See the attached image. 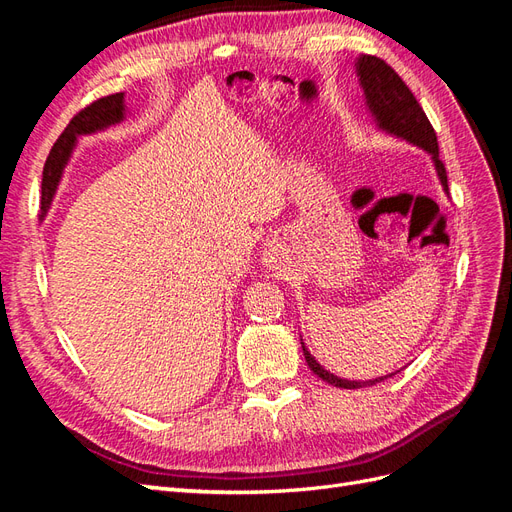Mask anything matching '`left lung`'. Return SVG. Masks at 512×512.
<instances>
[{
    "label": "left lung",
    "instance_id": "left-lung-1",
    "mask_svg": "<svg viewBox=\"0 0 512 512\" xmlns=\"http://www.w3.org/2000/svg\"><path fill=\"white\" fill-rule=\"evenodd\" d=\"M354 66H356V74H359L361 87L365 91L367 106L371 115L376 117L378 126L384 132L406 138L408 143L425 149L431 156L433 164H436L442 188L448 194V179H446V168L440 160L438 136L433 132V126L429 123L421 104L416 102L414 94L408 89V85L401 81V76L380 57L361 55L356 59ZM301 348L309 369H312L318 378H322L324 382H329L333 386H339V389H361V386H371L393 376L389 374V376H380L376 380H365V382L337 378L331 374V371L324 369L312 354H309L303 339H301Z\"/></svg>",
    "mask_w": 512,
    "mask_h": 512
}]
</instances>
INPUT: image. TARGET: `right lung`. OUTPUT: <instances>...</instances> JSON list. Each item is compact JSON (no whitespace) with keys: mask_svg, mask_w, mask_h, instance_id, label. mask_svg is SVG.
Instances as JSON below:
<instances>
[{"mask_svg":"<svg viewBox=\"0 0 512 512\" xmlns=\"http://www.w3.org/2000/svg\"><path fill=\"white\" fill-rule=\"evenodd\" d=\"M123 113H126L123 94H113V96H104L96 102H91L89 106L83 108V111H79L70 119L66 130L61 132L57 143L53 145L42 170V200H40L42 218L51 207V200L55 196L61 173H64V166L76 145V138L81 134H91V132L104 130L108 126H115V123L123 121Z\"/></svg>","mask_w":512,"mask_h":512,"instance_id":"1","label":"right lung"}]
</instances>
